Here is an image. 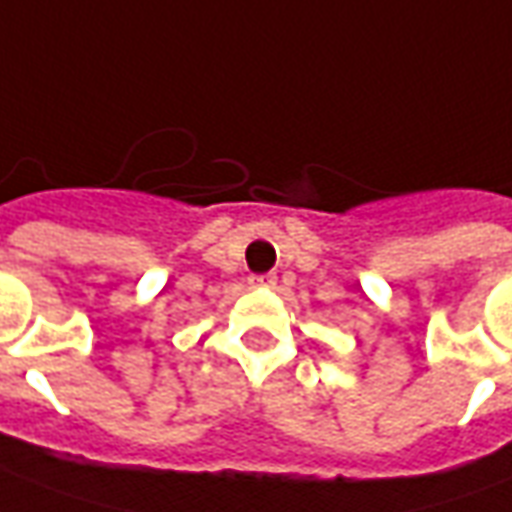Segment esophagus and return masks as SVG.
I'll return each instance as SVG.
<instances>
[{"label": "esophagus", "mask_w": 512, "mask_h": 512, "mask_svg": "<svg viewBox=\"0 0 512 512\" xmlns=\"http://www.w3.org/2000/svg\"><path fill=\"white\" fill-rule=\"evenodd\" d=\"M249 285H252V288H274V285H277V277H274V274H260V277H249Z\"/></svg>", "instance_id": "1"}]
</instances>
